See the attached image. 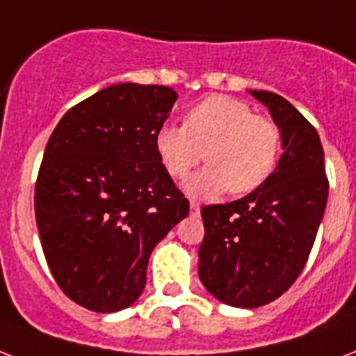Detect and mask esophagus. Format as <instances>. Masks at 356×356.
Masks as SVG:
<instances>
[{
  "label": "esophagus",
  "mask_w": 356,
  "mask_h": 356,
  "mask_svg": "<svg viewBox=\"0 0 356 356\" xmlns=\"http://www.w3.org/2000/svg\"><path fill=\"white\" fill-rule=\"evenodd\" d=\"M190 210H192V216H199V212H201V204L192 201V203H190Z\"/></svg>",
  "instance_id": "1"
}]
</instances>
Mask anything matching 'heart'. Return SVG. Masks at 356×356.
<instances>
[{"label":"heart","instance_id":"1","mask_svg":"<svg viewBox=\"0 0 356 356\" xmlns=\"http://www.w3.org/2000/svg\"><path fill=\"white\" fill-rule=\"evenodd\" d=\"M280 149L278 126L227 95L203 98L184 113L183 126L163 124L155 133V152L172 177H186L208 159L210 164L188 183L197 195L256 192L278 166Z\"/></svg>","mask_w":356,"mask_h":356}]
</instances>
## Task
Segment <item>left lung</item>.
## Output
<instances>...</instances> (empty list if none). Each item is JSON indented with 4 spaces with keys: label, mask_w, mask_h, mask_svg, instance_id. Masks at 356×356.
I'll list each match as a JSON object with an SVG mask.
<instances>
[{
    "label": "left lung",
    "mask_w": 356,
    "mask_h": 356,
    "mask_svg": "<svg viewBox=\"0 0 356 356\" xmlns=\"http://www.w3.org/2000/svg\"><path fill=\"white\" fill-rule=\"evenodd\" d=\"M282 131L283 155L267 183L243 199L201 208L199 278L219 302L254 309L287 291L307 263L329 181L314 126L293 104L250 91Z\"/></svg>",
    "instance_id": "obj_1"
}]
</instances>
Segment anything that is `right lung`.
<instances>
[{"instance_id":"right-lung-1","label":"right lung","mask_w":356,"mask_h":356,"mask_svg":"<svg viewBox=\"0 0 356 356\" xmlns=\"http://www.w3.org/2000/svg\"><path fill=\"white\" fill-rule=\"evenodd\" d=\"M177 100L166 86L117 83L69 109L34 188L43 254L67 298L115 313L143 294L155 245L190 203L155 152Z\"/></svg>"}]
</instances>
